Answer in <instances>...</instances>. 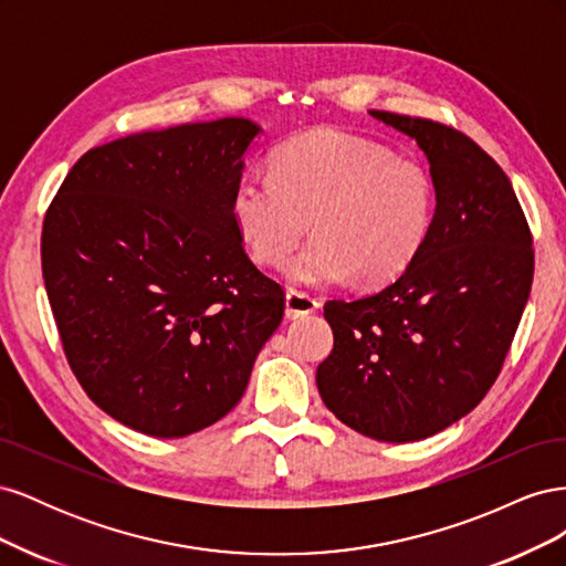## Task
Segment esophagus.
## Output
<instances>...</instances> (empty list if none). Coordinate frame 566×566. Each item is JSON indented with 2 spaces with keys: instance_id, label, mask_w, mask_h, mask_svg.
Listing matches in <instances>:
<instances>
[{
  "instance_id": "34e87169",
  "label": "esophagus",
  "mask_w": 566,
  "mask_h": 566,
  "mask_svg": "<svg viewBox=\"0 0 566 566\" xmlns=\"http://www.w3.org/2000/svg\"><path fill=\"white\" fill-rule=\"evenodd\" d=\"M318 310V300L302 290L290 287L285 293V316L287 318H302L306 314H314Z\"/></svg>"
}]
</instances>
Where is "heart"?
<instances>
[{
  "instance_id": "b5f03b06",
  "label": "heart",
  "mask_w": 566,
  "mask_h": 566,
  "mask_svg": "<svg viewBox=\"0 0 566 566\" xmlns=\"http://www.w3.org/2000/svg\"><path fill=\"white\" fill-rule=\"evenodd\" d=\"M432 175L413 158L339 129H312L273 148L269 177L243 175L231 193L235 229L252 260L285 264L302 285L358 279L389 283L416 262L434 224Z\"/></svg>"
}]
</instances>
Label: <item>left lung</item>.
I'll use <instances>...</instances> for the list:
<instances>
[{"mask_svg": "<svg viewBox=\"0 0 566 566\" xmlns=\"http://www.w3.org/2000/svg\"><path fill=\"white\" fill-rule=\"evenodd\" d=\"M430 160V238L401 276L331 300L335 345L316 370L323 403L358 434L427 439L468 416L499 378L534 281V238L503 169L434 119L370 111Z\"/></svg>", "mask_w": 566, "mask_h": 566, "instance_id": "1", "label": "left lung"}]
</instances>
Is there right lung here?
<instances>
[{"mask_svg": "<svg viewBox=\"0 0 566 566\" xmlns=\"http://www.w3.org/2000/svg\"><path fill=\"white\" fill-rule=\"evenodd\" d=\"M245 117L142 132L84 153L51 200L42 276L77 382L111 418L188 437L241 401L283 321L231 214Z\"/></svg>", "mask_w": 566, "mask_h": 566, "instance_id": "right-lung-1", "label": "right lung"}]
</instances>
